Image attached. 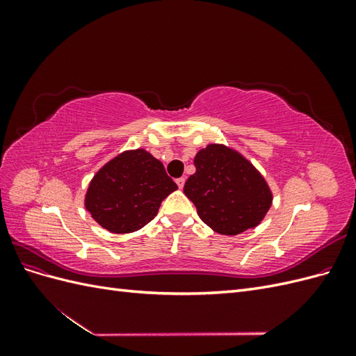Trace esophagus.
Segmentation results:
<instances>
[{"instance_id":"1","label":"esophagus","mask_w":356,"mask_h":356,"mask_svg":"<svg viewBox=\"0 0 356 356\" xmlns=\"http://www.w3.org/2000/svg\"><path fill=\"white\" fill-rule=\"evenodd\" d=\"M184 184H186V178H178V179H177V186H178L179 188L184 187Z\"/></svg>"}]
</instances>
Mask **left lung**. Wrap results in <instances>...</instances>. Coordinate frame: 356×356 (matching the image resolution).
Listing matches in <instances>:
<instances>
[{
	"label": "left lung",
	"mask_w": 356,
	"mask_h": 356,
	"mask_svg": "<svg viewBox=\"0 0 356 356\" xmlns=\"http://www.w3.org/2000/svg\"><path fill=\"white\" fill-rule=\"evenodd\" d=\"M195 166L184 195L213 232L234 236L263 221L273 195L250 160L227 145L209 144L196 154Z\"/></svg>",
	"instance_id": "left-lung-1"
}]
</instances>
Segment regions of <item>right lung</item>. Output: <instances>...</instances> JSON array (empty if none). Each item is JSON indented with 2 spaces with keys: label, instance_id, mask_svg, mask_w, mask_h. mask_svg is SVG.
<instances>
[{
  "label": "right lung",
  "instance_id": "1",
  "mask_svg": "<svg viewBox=\"0 0 356 356\" xmlns=\"http://www.w3.org/2000/svg\"><path fill=\"white\" fill-rule=\"evenodd\" d=\"M177 188L163 163L147 149H127L96 172L84 207L105 230L132 233L152 221L160 203Z\"/></svg>",
  "mask_w": 356,
  "mask_h": 356
}]
</instances>
